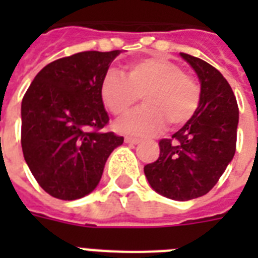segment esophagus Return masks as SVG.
<instances>
[{
    "instance_id": "obj_1",
    "label": "esophagus",
    "mask_w": 258,
    "mask_h": 258,
    "mask_svg": "<svg viewBox=\"0 0 258 258\" xmlns=\"http://www.w3.org/2000/svg\"><path fill=\"white\" fill-rule=\"evenodd\" d=\"M124 142L125 143H130V145H138V143L141 142V139L137 137H133V135H127V137L124 138Z\"/></svg>"
}]
</instances>
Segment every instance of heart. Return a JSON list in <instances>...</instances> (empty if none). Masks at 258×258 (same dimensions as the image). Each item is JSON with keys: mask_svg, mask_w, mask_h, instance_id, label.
I'll return each mask as SVG.
<instances>
[{"mask_svg": "<svg viewBox=\"0 0 258 258\" xmlns=\"http://www.w3.org/2000/svg\"><path fill=\"white\" fill-rule=\"evenodd\" d=\"M146 104L117 123L124 133L155 134L167 121L187 123L201 103V86L179 66L163 57H146L128 64L127 74L109 71L101 80L100 99L113 116H123L142 99Z\"/></svg>", "mask_w": 258, "mask_h": 258, "instance_id": "1", "label": "heart"}]
</instances>
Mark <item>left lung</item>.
I'll return each instance as SVG.
<instances>
[{
  "instance_id": "left-lung-1",
  "label": "left lung",
  "mask_w": 258,
  "mask_h": 258,
  "mask_svg": "<svg viewBox=\"0 0 258 258\" xmlns=\"http://www.w3.org/2000/svg\"><path fill=\"white\" fill-rule=\"evenodd\" d=\"M180 56L200 78V107L170 139L159 141V158L145 166V174L163 197L188 201L210 191L234 157L238 105L220 71L191 54Z\"/></svg>"
}]
</instances>
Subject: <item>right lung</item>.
<instances>
[{"label":"right lung","mask_w":258,"mask_h":258,"mask_svg":"<svg viewBox=\"0 0 258 258\" xmlns=\"http://www.w3.org/2000/svg\"><path fill=\"white\" fill-rule=\"evenodd\" d=\"M121 50H86L49 62L22 97L21 147L37 183L49 196L79 200L96 187L123 137L101 131L109 117L100 84Z\"/></svg>","instance_id":"add662e5"}]
</instances>
